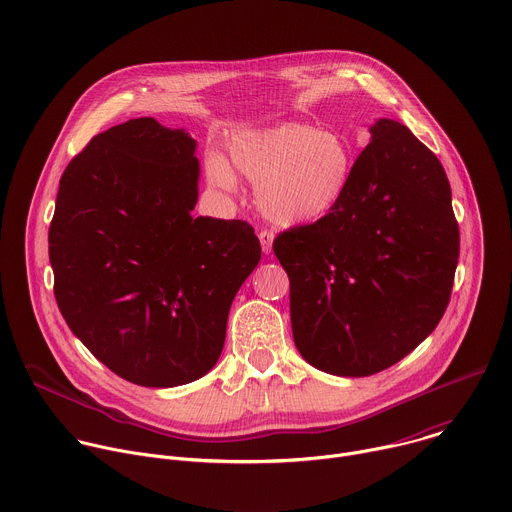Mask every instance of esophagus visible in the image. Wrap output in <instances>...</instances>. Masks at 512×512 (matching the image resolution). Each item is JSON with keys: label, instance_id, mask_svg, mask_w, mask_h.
I'll return each instance as SVG.
<instances>
[{"label": "esophagus", "instance_id": "obj_1", "mask_svg": "<svg viewBox=\"0 0 512 512\" xmlns=\"http://www.w3.org/2000/svg\"><path fill=\"white\" fill-rule=\"evenodd\" d=\"M273 239H275V235H273V233H269V231H261V233H259L261 249H263V253H265V255H269V253L273 251Z\"/></svg>", "mask_w": 512, "mask_h": 512}]
</instances>
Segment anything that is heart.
Returning <instances> with one entry per match:
<instances>
[{"label": "heart", "instance_id": "obj_1", "mask_svg": "<svg viewBox=\"0 0 512 512\" xmlns=\"http://www.w3.org/2000/svg\"><path fill=\"white\" fill-rule=\"evenodd\" d=\"M229 156L237 172L257 186L263 216L279 227H300L328 216L346 196L354 172L348 139L308 123L241 131L231 139ZM232 169L221 154H210L204 162L208 184L229 194L239 184Z\"/></svg>", "mask_w": 512, "mask_h": 512}]
</instances>
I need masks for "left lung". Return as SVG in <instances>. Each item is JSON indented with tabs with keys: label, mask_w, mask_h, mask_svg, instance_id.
Masks as SVG:
<instances>
[{
	"label": "left lung",
	"mask_w": 512,
	"mask_h": 512,
	"mask_svg": "<svg viewBox=\"0 0 512 512\" xmlns=\"http://www.w3.org/2000/svg\"><path fill=\"white\" fill-rule=\"evenodd\" d=\"M342 202L281 233L294 342L312 367L369 377L442 320L460 257L448 176L399 121L379 119Z\"/></svg>",
	"instance_id": "1"
}]
</instances>
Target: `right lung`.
<instances>
[{
    "mask_svg": "<svg viewBox=\"0 0 512 512\" xmlns=\"http://www.w3.org/2000/svg\"><path fill=\"white\" fill-rule=\"evenodd\" d=\"M198 180L196 139L152 117L95 135L60 178L48 231L56 304L95 358L141 387L214 367L261 259L245 221L192 216Z\"/></svg>",
    "mask_w": 512,
    "mask_h": 512,
    "instance_id": "add662e5",
    "label": "right lung"
}]
</instances>
